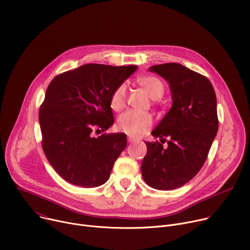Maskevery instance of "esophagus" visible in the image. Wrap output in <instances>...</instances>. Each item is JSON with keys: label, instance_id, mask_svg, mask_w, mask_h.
Wrapping results in <instances>:
<instances>
[{"label": "esophagus", "instance_id": "obj_1", "mask_svg": "<svg viewBox=\"0 0 250 250\" xmlns=\"http://www.w3.org/2000/svg\"><path fill=\"white\" fill-rule=\"evenodd\" d=\"M127 141H128V143H130V144H133V143H135V142H138L137 139L131 138V137H128V138H127Z\"/></svg>", "mask_w": 250, "mask_h": 250}]
</instances>
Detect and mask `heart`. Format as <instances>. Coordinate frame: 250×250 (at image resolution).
I'll list each match as a JSON object with an SVG mask.
<instances>
[{"mask_svg":"<svg viewBox=\"0 0 250 250\" xmlns=\"http://www.w3.org/2000/svg\"><path fill=\"white\" fill-rule=\"evenodd\" d=\"M139 83L149 95L152 100L161 99L165 94V85L163 82L155 77H144L139 79ZM126 101V83H121L110 97V107L120 111L125 105ZM152 125V118L147 112L127 110L120 116L118 120L119 129L129 137H141Z\"/></svg>","mask_w":250,"mask_h":250,"instance_id":"b5f03b06","label":"heart"}]
</instances>
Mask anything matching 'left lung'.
I'll use <instances>...</instances> for the list:
<instances>
[{
  "label": "left lung",
  "instance_id": "obj_1",
  "mask_svg": "<svg viewBox=\"0 0 250 250\" xmlns=\"http://www.w3.org/2000/svg\"><path fill=\"white\" fill-rule=\"evenodd\" d=\"M148 71L169 83L172 105L151 132L162 144L146 142L142 175L152 188L170 190L188 184L207 161L218 130L216 96L207 77L180 63L156 64Z\"/></svg>",
  "mask_w": 250,
  "mask_h": 250
}]
</instances>
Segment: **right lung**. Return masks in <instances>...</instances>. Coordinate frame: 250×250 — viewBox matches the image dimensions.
I'll list each match as a JSON object with an SVG mask.
<instances>
[{
  "instance_id": "right-lung-1",
  "label": "right lung",
  "mask_w": 250,
  "mask_h": 250,
  "mask_svg": "<svg viewBox=\"0 0 250 250\" xmlns=\"http://www.w3.org/2000/svg\"><path fill=\"white\" fill-rule=\"evenodd\" d=\"M138 69L86 63L58 75L40 107L42 147L49 163L67 183L96 188L108 179L126 146L125 133H103L113 125L110 97Z\"/></svg>"
}]
</instances>
